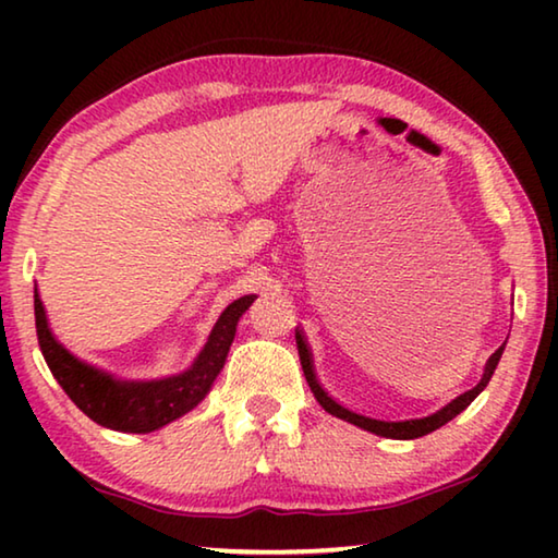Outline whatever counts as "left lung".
<instances>
[{"instance_id": "left-lung-1", "label": "left lung", "mask_w": 558, "mask_h": 558, "mask_svg": "<svg viewBox=\"0 0 558 558\" xmlns=\"http://www.w3.org/2000/svg\"><path fill=\"white\" fill-rule=\"evenodd\" d=\"M295 342H298V354H300L302 372H305V379H307V384H310V389H313L317 403L323 405V409H325L327 413H332V415H337V418L352 423V426H359V428L369 430V433H374V436L393 438V440H413V438L428 436V433L438 430L440 426H446L448 421H452L458 413L465 411L468 405L477 399L480 391H483L485 386L489 384V379H493V374H495L497 364H499V356H502V349H505V347H499L497 352L487 359L485 374H483V379H480L477 386H472L470 391L456 396V399L442 405V409H438L436 413L421 415V418H409V421H381V418H369V415L354 413V411L344 409L342 403H337V401L332 399V396H329V393L323 389V386H319L317 376H315V369H313V354H310V349H307V344H305V337H302L300 329H295Z\"/></svg>"}]
</instances>
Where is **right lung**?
Returning a JSON list of instances; mask_svg holds the SVG:
<instances>
[{
    "label": "right lung",
    "mask_w": 558,
    "mask_h": 558,
    "mask_svg": "<svg viewBox=\"0 0 558 558\" xmlns=\"http://www.w3.org/2000/svg\"><path fill=\"white\" fill-rule=\"evenodd\" d=\"M253 300L256 295L233 300L214 325L194 364L182 374L162 376V379H120L69 352L51 332L39 290H34L36 335L53 379L90 421L120 433H153L182 418L206 399L229 356L235 325Z\"/></svg>",
    "instance_id": "add662e5"
}]
</instances>
